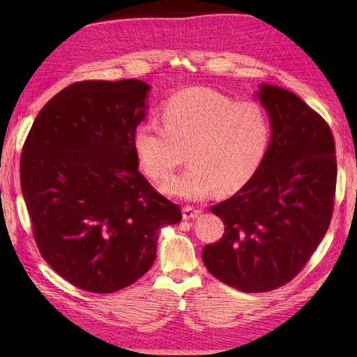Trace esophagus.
Here are the masks:
<instances>
[{"instance_id": "1", "label": "esophagus", "mask_w": 357, "mask_h": 357, "mask_svg": "<svg viewBox=\"0 0 357 357\" xmlns=\"http://www.w3.org/2000/svg\"><path fill=\"white\" fill-rule=\"evenodd\" d=\"M201 213V211L198 208H193V207H184L183 208V218L184 219H195L198 218V215Z\"/></svg>"}]
</instances>
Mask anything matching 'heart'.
<instances>
[{
	"instance_id": "obj_1",
	"label": "heart",
	"mask_w": 357,
	"mask_h": 357,
	"mask_svg": "<svg viewBox=\"0 0 357 357\" xmlns=\"http://www.w3.org/2000/svg\"><path fill=\"white\" fill-rule=\"evenodd\" d=\"M161 119L162 127H136L132 146L142 172L156 183L172 176L187 151L188 169L162 185L173 198L198 201L215 188L236 190L253 176L270 142V118L259 102H236L210 89L173 95Z\"/></svg>"
}]
</instances>
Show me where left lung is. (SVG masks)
I'll return each mask as SVG.
<instances>
[{
	"label": "left lung",
	"instance_id": "obj_1",
	"mask_svg": "<svg viewBox=\"0 0 357 357\" xmlns=\"http://www.w3.org/2000/svg\"><path fill=\"white\" fill-rule=\"evenodd\" d=\"M271 138L248 183L211 207L225 231L202 250L207 270L245 293L282 287L321 244L336 192L335 139L325 119L299 96L261 84Z\"/></svg>",
	"mask_w": 357,
	"mask_h": 357
}]
</instances>
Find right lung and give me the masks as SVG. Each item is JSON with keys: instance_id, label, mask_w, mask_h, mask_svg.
I'll list each match as a JSON object with an SVG mask.
<instances>
[{"instance_id": "obj_1", "label": "right lung", "mask_w": 357, "mask_h": 357, "mask_svg": "<svg viewBox=\"0 0 357 357\" xmlns=\"http://www.w3.org/2000/svg\"><path fill=\"white\" fill-rule=\"evenodd\" d=\"M149 90L139 79L75 82L38 113L22 147L21 190L38 250L81 290L136 282L155 262L159 230L183 218L138 172L132 136Z\"/></svg>"}]
</instances>
